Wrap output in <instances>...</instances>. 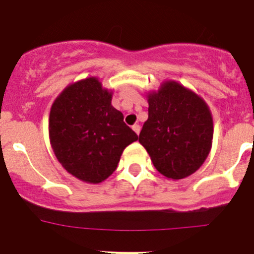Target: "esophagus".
Instances as JSON below:
<instances>
[{
	"mask_svg": "<svg viewBox=\"0 0 254 254\" xmlns=\"http://www.w3.org/2000/svg\"><path fill=\"white\" fill-rule=\"evenodd\" d=\"M132 130H134V131H135V134L139 135L140 134V130H141V127H140L139 124H135V125H132Z\"/></svg>",
	"mask_w": 254,
	"mask_h": 254,
	"instance_id": "34e87169",
	"label": "esophagus"
}]
</instances>
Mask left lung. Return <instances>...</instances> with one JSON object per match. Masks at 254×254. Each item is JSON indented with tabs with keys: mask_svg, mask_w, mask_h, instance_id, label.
Returning <instances> with one entry per match:
<instances>
[{
	"mask_svg": "<svg viewBox=\"0 0 254 254\" xmlns=\"http://www.w3.org/2000/svg\"><path fill=\"white\" fill-rule=\"evenodd\" d=\"M146 97L148 119L143 123L139 142L161 175L173 181L193 175L212 145L214 124L206 102L172 79L162 82Z\"/></svg>",
	"mask_w": 254,
	"mask_h": 254,
	"instance_id": "8db88e82",
	"label": "left lung"
}]
</instances>
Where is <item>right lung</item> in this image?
<instances>
[{"mask_svg": "<svg viewBox=\"0 0 254 254\" xmlns=\"http://www.w3.org/2000/svg\"><path fill=\"white\" fill-rule=\"evenodd\" d=\"M113 92L97 77L68 84L54 101L49 139L59 162L86 183L106 181L117 170L123 151L137 135L112 106Z\"/></svg>", "mask_w": 254, "mask_h": 254, "instance_id": "right-lung-1", "label": "right lung"}]
</instances>
